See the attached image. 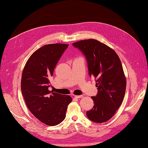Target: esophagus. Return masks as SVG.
Segmentation results:
<instances>
[{
  "label": "esophagus",
  "mask_w": 148,
  "mask_h": 148,
  "mask_svg": "<svg viewBox=\"0 0 148 148\" xmlns=\"http://www.w3.org/2000/svg\"><path fill=\"white\" fill-rule=\"evenodd\" d=\"M75 98H77V99L83 98V95H75Z\"/></svg>",
  "instance_id": "1"
}]
</instances>
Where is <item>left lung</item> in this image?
<instances>
[{"label":"left lung","mask_w":148,"mask_h":148,"mask_svg":"<svg viewBox=\"0 0 148 148\" xmlns=\"http://www.w3.org/2000/svg\"><path fill=\"white\" fill-rule=\"evenodd\" d=\"M87 60L89 75L96 79L98 92L92 97L94 106L86 112L88 118L97 123L110 119L123 102L126 78L121 60L114 51L94 39L73 43Z\"/></svg>","instance_id":"obj_1"}]
</instances>
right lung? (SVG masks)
<instances>
[{"instance_id": "1", "label": "right lung", "mask_w": 148, "mask_h": 148, "mask_svg": "<svg viewBox=\"0 0 148 148\" xmlns=\"http://www.w3.org/2000/svg\"><path fill=\"white\" fill-rule=\"evenodd\" d=\"M68 47L62 43L43 46L30 56L23 71L21 88L25 104L35 118L48 125L62 122L72 101L70 95L48 89L54 69Z\"/></svg>"}]
</instances>
